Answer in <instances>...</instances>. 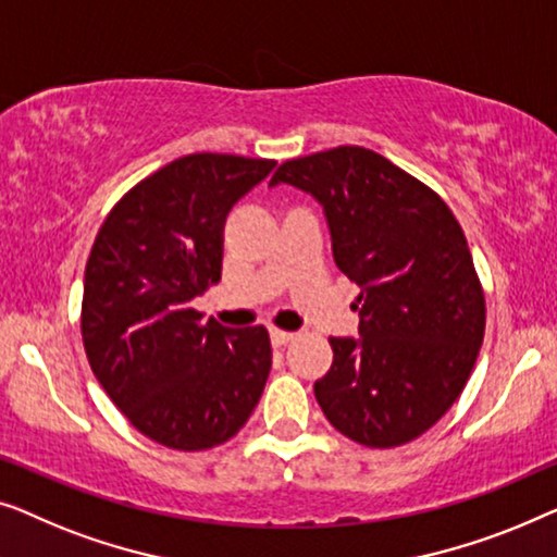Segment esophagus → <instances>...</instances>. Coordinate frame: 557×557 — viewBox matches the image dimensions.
Instances as JSON below:
<instances>
[{
	"label": "esophagus",
	"mask_w": 557,
	"mask_h": 557,
	"mask_svg": "<svg viewBox=\"0 0 557 557\" xmlns=\"http://www.w3.org/2000/svg\"><path fill=\"white\" fill-rule=\"evenodd\" d=\"M270 338H272V346H275V348H282V346H287L289 341H295V333L277 331V327H275V331L270 333Z\"/></svg>",
	"instance_id": "obj_1"
}]
</instances>
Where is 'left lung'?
<instances>
[{"label":"left lung","instance_id":"1","mask_svg":"<svg viewBox=\"0 0 557 557\" xmlns=\"http://www.w3.org/2000/svg\"><path fill=\"white\" fill-rule=\"evenodd\" d=\"M275 184L323 203L335 264L360 287V338H331L320 409L363 446L411 442L451 409L482 348L484 293L465 232L436 191L363 146L285 161Z\"/></svg>","mask_w":557,"mask_h":557}]
</instances>
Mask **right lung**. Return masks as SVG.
<instances>
[{
	"instance_id": "right-lung-1",
	"label": "right lung",
	"mask_w": 557,
	"mask_h": 557,
	"mask_svg": "<svg viewBox=\"0 0 557 557\" xmlns=\"http://www.w3.org/2000/svg\"><path fill=\"white\" fill-rule=\"evenodd\" d=\"M272 169L270 159L182 156L133 186L92 242L85 354L123 417L169 449L224 444L268 383V331L203 320L191 300L222 280L226 214Z\"/></svg>"
}]
</instances>
